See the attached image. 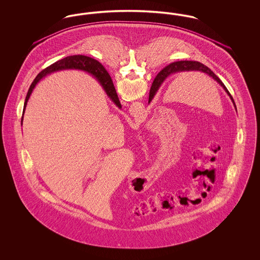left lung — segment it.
<instances>
[{
  "label": "left lung",
  "mask_w": 260,
  "mask_h": 260,
  "mask_svg": "<svg viewBox=\"0 0 260 260\" xmlns=\"http://www.w3.org/2000/svg\"><path fill=\"white\" fill-rule=\"evenodd\" d=\"M184 71H201L205 74L209 75L210 77H211L213 80H215L221 87L224 88V90L227 92V94L230 96V99L232 100L233 104H234V107L236 108L235 102H234V99L232 98V95L230 94V92L228 91V89L226 88V87L224 86L221 80L214 74L211 70H210L209 67H207L206 65H204L203 63L198 61H176L173 62L171 64H169L168 66H166L161 72L159 74L156 76L155 80L153 81V84L151 86L150 88V92H149V103L151 102V100L154 99L156 92L158 91L159 87H161V83L166 80V78L168 76H170L171 74L173 73H176V72H184Z\"/></svg>",
  "instance_id": "left-lung-1"
}]
</instances>
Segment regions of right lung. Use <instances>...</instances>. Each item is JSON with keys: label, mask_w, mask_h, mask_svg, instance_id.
Instances as JSON below:
<instances>
[{"label": "right lung", "mask_w": 260, "mask_h": 260, "mask_svg": "<svg viewBox=\"0 0 260 260\" xmlns=\"http://www.w3.org/2000/svg\"><path fill=\"white\" fill-rule=\"evenodd\" d=\"M65 69H78V70L87 71L88 73L93 75L96 78V80L99 81V84L104 88V90L107 93V95L109 96V99H111L112 101L119 108L122 107L119 98H118V94H117L116 89L114 87L111 77H110V75L108 74L106 69L99 61H96L90 57H87L85 55H71V56H67V57L63 58L61 60L54 62L53 64H51L49 67H47L46 69H44L42 72H40L38 74L37 77L35 78V80L33 81V83L31 84V86L28 89V92H27V95L25 99L23 115H24L25 108L27 105V101L30 98L34 87H36V85L39 83V81L41 79H43L45 76L50 74L52 72L65 70ZM22 120H23V116L21 118V123H22Z\"/></svg>", "instance_id": "1"}]
</instances>
